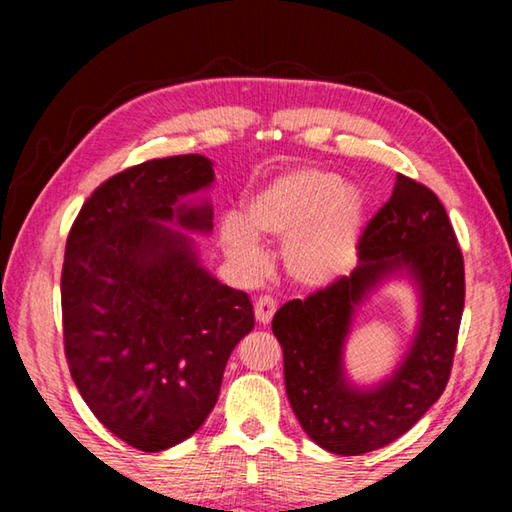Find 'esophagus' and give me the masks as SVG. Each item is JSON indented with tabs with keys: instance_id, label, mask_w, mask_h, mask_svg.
Returning <instances> with one entry per match:
<instances>
[{
	"instance_id": "obj_1",
	"label": "esophagus",
	"mask_w": 512,
	"mask_h": 512,
	"mask_svg": "<svg viewBox=\"0 0 512 512\" xmlns=\"http://www.w3.org/2000/svg\"><path fill=\"white\" fill-rule=\"evenodd\" d=\"M275 309H277V305H275L273 298H268V296L259 298V300L255 302V318H257V323H259V325H268V323H271Z\"/></svg>"
}]
</instances>
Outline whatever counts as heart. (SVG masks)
<instances>
[{
  "label": "heart",
  "mask_w": 512,
  "mask_h": 512,
  "mask_svg": "<svg viewBox=\"0 0 512 512\" xmlns=\"http://www.w3.org/2000/svg\"><path fill=\"white\" fill-rule=\"evenodd\" d=\"M366 201L334 171L298 167L277 173L221 221V246L241 275L259 277V239L282 244V268L302 289H323L350 271L359 253Z\"/></svg>",
  "instance_id": "heart-1"
}]
</instances>
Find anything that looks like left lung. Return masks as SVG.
<instances>
[{"instance_id": "obj_1", "label": "left lung", "mask_w": 512, "mask_h": 512, "mask_svg": "<svg viewBox=\"0 0 512 512\" xmlns=\"http://www.w3.org/2000/svg\"><path fill=\"white\" fill-rule=\"evenodd\" d=\"M393 274H409L421 293V323L394 375L354 387L342 368L353 309ZM465 305L463 253L443 203L397 173L393 196L359 241V266L273 316L284 354V386L302 429L327 452L359 456L404 436L443 395L452 372Z\"/></svg>"}]
</instances>
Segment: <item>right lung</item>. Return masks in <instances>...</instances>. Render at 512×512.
<instances>
[{
	"mask_svg": "<svg viewBox=\"0 0 512 512\" xmlns=\"http://www.w3.org/2000/svg\"><path fill=\"white\" fill-rule=\"evenodd\" d=\"M205 155H173L94 189L69 230L60 300L76 388L110 433L162 452L201 427L230 352L255 327L248 293L198 262L192 232L212 230Z\"/></svg>",
	"mask_w": 512,
	"mask_h": 512,
	"instance_id": "right-lung-1",
	"label": "right lung"
}]
</instances>
